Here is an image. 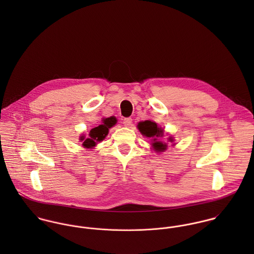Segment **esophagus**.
I'll return each instance as SVG.
<instances>
[{
    "mask_svg": "<svg viewBox=\"0 0 254 254\" xmlns=\"http://www.w3.org/2000/svg\"><path fill=\"white\" fill-rule=\"evenodd\" d=\"M132 118L131 117H127V118H124L123 119V124H124V126H126V127H129V126H131L132 125Z\"/></svg>",
    "mask_w": 254,
    "mask_h": 254,
    "instance_id": "1",
    "label": "esophagus"
}]
</instances>
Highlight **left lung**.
I'll return each mask as SVG.
<instances>
[{"instance_id": "1", "label": "left lung", "mask_w": 254, "mask_h": 254, "mask_svg": "<svg viewBox=\"0 0 254 254\" xmlns=\"http://www.w3.org/2000/svg\"><path fill=\"white\" fill-rule=\"evenodd\" d=\"M138 128L140 130V132L148 138H157V137H162L163 134V130L161 128H158L156 123L151 122L149 120H145L144 122H140L138 124ZM170 141L172 142V140L170 139ZM152 146L155 149V151H163L166 149V145L156 141V139H153V143Z\"/></svg>"}]
</instances>
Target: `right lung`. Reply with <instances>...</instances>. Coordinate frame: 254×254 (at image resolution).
<instances>
[{
  "instance_id": "right-lung-1",
  "label": "right lung",
  "mask_w": 254,
  "mask_h": 254,
  "mask_svg": "<svg viewBox=\"0 0 254 254\" xmlns=\"http://www.w3.org/2000/svg\"><path fill=\"white\" fill-rule=\"evenodd\" d=\"M116 121L117 120L114 116H111V117L104 119L103 124L99 125L98 127L93 128L90 131V134H89L90 138L85 139L84 136H82L80 138V140L83 141V144H82L83 146H85L87 148H90V147L95 146L98 142L103 141L106 138V136L108 135L109 128H111L113 125H115Z\"/></svg>"
}]
</instances>
